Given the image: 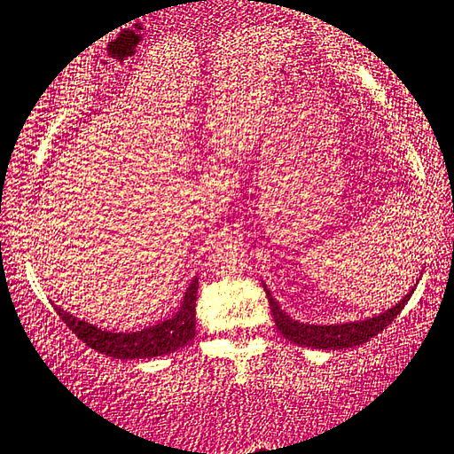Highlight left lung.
<instances>
[{
    "instance_id": "obj_1",
    "label": "left lung",
    "mask_w": 454,
    "mask_h": 454,
    "mask_svg": "<svg viewBox=\"0 0 454 454\" xmlns=\"http://www.w3.org/2000/svg\"><path fill=\"white\" fill-rule=\"evenodd\" d=\"M262 286L263 290H266V296H268V302H270L271 315H274L278 331H280L286 339L300 347L325 348V351H329V348H348V347L367 343L369 339H373L375 334L381 333L397 315H400L410 296L414 294V288H412L400 300V302L394 304L392 309L383 310L372 318L351 320V323H334V325H310V323H300V320L292 318L288 312L282 310L280 302H276V298L271 296L266 282H262Z\"/></svg>"
}]
</instances>
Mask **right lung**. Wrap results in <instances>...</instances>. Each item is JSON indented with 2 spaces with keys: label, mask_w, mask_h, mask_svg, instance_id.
I'll list each match as a JSON object with an SVG mask.
<instances>
[{
  "label": "right lung",
  "mask_w": 454,
  "mask_h": 454,
  "mask_svg": "<svg viewBox=\"0 0 454 454\" xmlns=\"http://www.w3.org/2000/svg\"><path fill=\"white\" fill-rule=\"evenodd\" d=\"M197 288L199 278L194 276L192 282L180 302V309L174 312L172 317L158 320L156 325L145 326L142 331L134 333H115L106 331L101 326H95L87 323V320L76 318L71 312L54 304V310L59 317L65 320L68 329H71L82 343H87L90 348L99 351L103 355L115 359H152L160 357V355H168L178 351L180 347L191 343L197 333V325H194V306H197Z\"/></svg>",
  "instance_id": "add662e5"
}]
</instances>
